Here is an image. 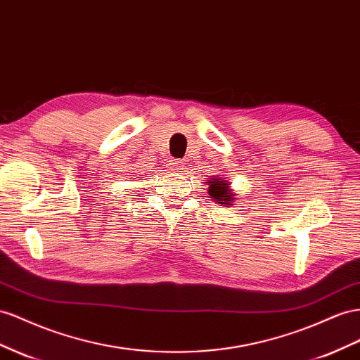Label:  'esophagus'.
<instances>
[{"mask_svg":"<svg viewBox=\"0 0 360 360\" xmlns=\"http://www.w3.org/2000/svg\"><path fill=\"white\" fill-rule=\"evenodd\" d=\"M183 169H184V162L183 160H180V159L172 160L171 171H174V172H183Z\"/></svg>","mask_w":360,"mask_h":360,"instance_id":"34e87169","label":"esophagus"}]
</instances>
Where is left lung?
I'll use <instances>...</instances> for the list:
<instances>
[{"mask_svg":"<svg viewBox=\"0 0 360 360\" xmlns=\"http://www.w3.org/2000/svg\"><path fill=\"white\" fill-rule=\"evenodd\" d=\"M209 184V195L210 198L218 202L219 206H231L233 202H236V193L233 192L230 188V181L229 177H222V176H213L210 180L206 181Z\"/></svg>","mask_w":360,"mask_h":360,"instance_id":"left-lung-1","label":"left lung"}]
</instances>
